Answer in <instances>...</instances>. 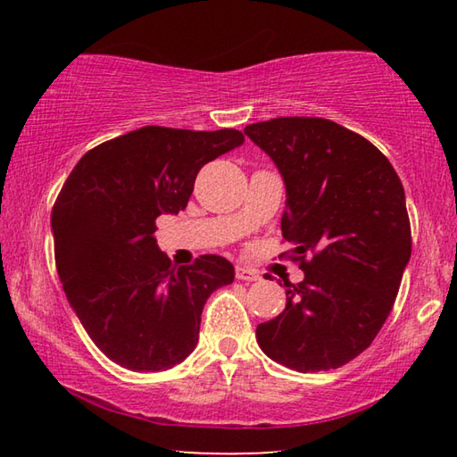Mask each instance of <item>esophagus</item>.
I'll use <instances>...</instances> for the list:
<instances>
[{
	"instance_id": "esophagus-1",
	"label": "esophagus",
	"mask_w": 457,
	"mask_h": 457,
	"mask_svg": "<svg viewBox=\"0 0 457 457\" xmlns=\"http://www.w3.org/2000/svg\"><path fill=\"white\" fill-rule=\"evenodd\" d=\"M236 278L237 280H244V282H256L260 280V274L253 272V270L245 268V266H236Z\"/></svg>"
}]
</instances>
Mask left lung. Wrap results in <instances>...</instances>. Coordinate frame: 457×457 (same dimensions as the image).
Returning a JSON list of instances; mask_svg holds the SVG:
<instances>
[{"label": "left lung", "instance_id": "8db88e82", "mask_svg": "<svg viewBox=\"0 0 457 457\" xmlns=\"http://www.w3.org/2000/svg\"><path fill=\"white\" fill-rule=\"evenodd\" d=\"M244 133L282 175V236L304 270L298 286L284 282L282 314L258 324L260 349L298 373L343 367L381 330L411 258L403 185L373 143L327 119L282 117Z\"/></svg>", "mask_w": 457, "mask_h": 457}]
</instances>
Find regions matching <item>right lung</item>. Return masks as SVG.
Segmentation results:
<instances>
[{"instance_id": "add662e5", "label": "right lung", "mask_w": 457, "mask_h": 457, "mask_svg": "<svg viewBox=\"0 0 457 457\" xmlns=\"http://www.w3.org/2000/svg\"><path fill=\"white\" fill-rule=\"evenodd\" d=\"M244 143L236 129L143 127L95 146L54 204L56 268L68 303L117 365L157 373L179 365L199 338L207 298L234 282L213 253L175 268L154 220L187 207L199 169Z\"/></svg>"}]
</instances>
